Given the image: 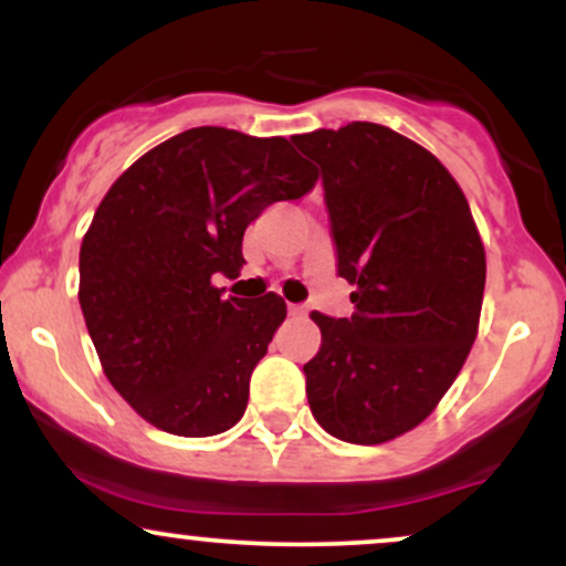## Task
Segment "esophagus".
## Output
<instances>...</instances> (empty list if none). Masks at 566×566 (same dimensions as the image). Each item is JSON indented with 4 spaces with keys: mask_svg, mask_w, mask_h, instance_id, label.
<instances>
[{
    "mask_svg": "<svg viewBox=\"0 0 566 566\" xmlns=\"http://www.w3.org/2000/svg\"><path fill=\"white\" fill-rule=\"evenodd\" d=\"M287 311H290V316H305V305H301V303H290Z\"/></svg>",
    "mask_w": 566,
    "mask_h": 566,
    "instance_id": "34e87169",
    "label": "esophagus"
}]
</instances>
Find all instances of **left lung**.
Segmentation results:
<instances>
[{
    "label": "left lung",
    "instance_id": "8db88e82",
    "mask_svg": "<svg viewBox=\"0 0 566 566\" xmlns=\"http://www.w3.org/2000/svg\"><path fill=\"white\" fill-rule=\"evenodd\" d=\"M322 167L348 319L319 311L322 348L305 373L316 423L350 444L420 426L476 340L486 261L471 207L447 167L405 135L350 122L292 135Z\"/></svg>",
    "mask_w": 566,
    "mask_h": 566
}]
</instances>
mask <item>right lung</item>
<instances>
[{
    "mask_svg": "<svg viewBox=\"0 0 566 566\" xmlns=\"http://www.w3.org/2000/svg\"><path fill=\"white\" fill-rule=\"evenodd\" d=\"M314 167L284 138L193 127L116 178L80 250V305L112 386L175 437L239 423L250 375L287 316L274 292L220 297L265 207L301 199Z\"/></svg>",
    "mask_w": 566,
    "mask_h": 566,
    "instance_id": "right-lung-1",
    "label": "right lung"
}]
</instances>
